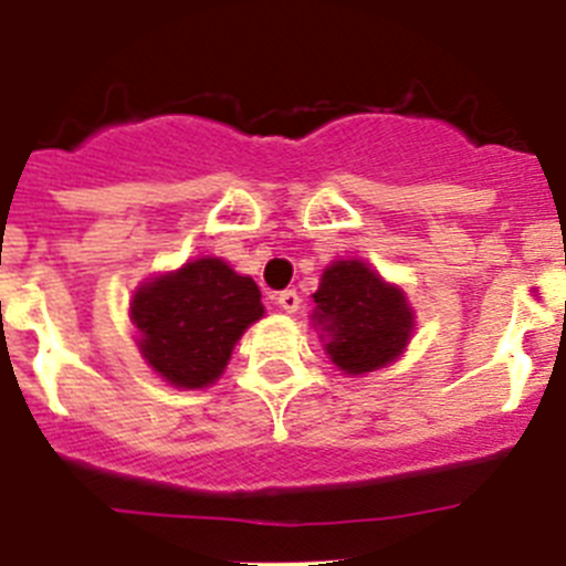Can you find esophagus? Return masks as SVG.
<instances>
[{
    "label": "esophagus",
    "mask_w": 566,
    "mask_h": 566,
    "mask_svg": "<svg viewBox=\"0 0 566 566\" xmlns=\"http://www.w3.org/2000/svg\"><path fill=\"white\" fill-rule=\"evenodd\" d=\"M274 300H277V306L283 308V312H286V314H294L300 308V294L294 292V289H286V292H280Z\"/></svg>",
    "instance_id": "obj_1"
}]
</instances>
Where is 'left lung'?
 Returning a JSON list of instances; mask_svg holds the SVG:
<instances>
[{
  "instance_id": "obj_1",
  "label": "left lung",
  "mask_w": 566,
  "mask_h": 566,
  "mask_svg": "<svg viewBox=\"0 0 566 566\" xmlns=\"http://www.w3.org/2000/svg\"><path fill=\"white\" fill-rule=\"evenodd\" d=\"M312 297L326 354L348 377L391 365L411 339L413 312L405 292L363 260H334Z\"/></svg>"
}]
</instances>
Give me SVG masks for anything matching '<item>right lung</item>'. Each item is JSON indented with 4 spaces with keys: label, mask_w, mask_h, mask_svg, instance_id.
Here are the masks:
<instances>
[{
    "label": "right lung",
    "mask_w": 566,
    "mask_h": 566,
    "mask_svg": "<svg viewBox=\"0 0 566 566\" xmlns=\"http://www.w3.org/2000/svg\"><path fill=\"white\" fill-rule=\"evenodd\" d=\"M138 348L175 388H207L232 348L263 317L260 289L221 258H198L138 286L129 303Z\"/></svg>",
    "instance_id": "obj_1"
}]
</instances>
